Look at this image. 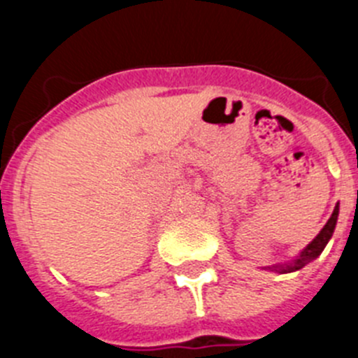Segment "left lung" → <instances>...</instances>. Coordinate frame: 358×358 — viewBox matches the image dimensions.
Listing matches in <instances>:
<instances>
[{"mask_svg":"<svg viewBox=\"0 0 358 358\" xmlns=\"http://www.w3.org/2000/svg\"><path fill=\"white\" fill-rule=\"evenodd\" d=\"M337 218H339V202L335 204V210L331 213V217L328 218V222L324 224L321 231H319V235L315 236L312 242L303 249L296 258H292L290 262H285V264H276V265H268V267H262V268H267V271H274V273H280V274H287V273H294V271H299L303 268L305 265H308L310 262H314L324 248H327V243L330 242V238L334 236V231L335 226H337Z\"/></svg>","mask_w":358,"mask_h":358,"instance_id":"left-lung-1","label":"left lung"}]
</instances>
